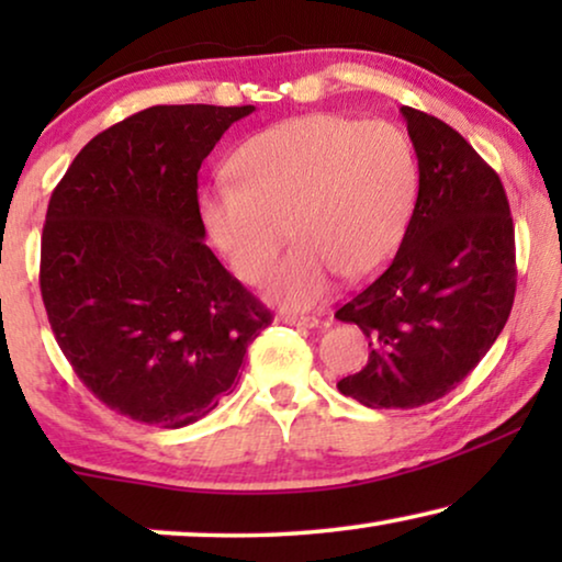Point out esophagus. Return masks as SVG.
Listing matches in <instances>:
<instances>
[{
	"mask_svg": "<svg viewBox=\"0 0 562 562\" xmlns=\"http://www.w3.org/2000/svg\"><path fill=\"white\" fill-rule=\"evenodd\" d=\"M283 325H294V327H319L317 317H310V314H281L279 317Z\"/></svg>",
	"mask_w": 562,
	"mask_h": 562,
	"instance_id": "esophagus-1",
	"label": "esophagus"
}]
</instances>
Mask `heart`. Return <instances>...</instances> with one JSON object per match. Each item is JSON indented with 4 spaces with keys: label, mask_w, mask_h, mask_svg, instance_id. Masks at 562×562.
Listing matches in <instances>:
<instances>
[{
    "label": "heart",
    "mask_w": 562,
    "mask_h": 562,
    "mask_svg": "<svg viewBox=\"0 0 562 562\" xmlns=\"http://www.w3.org/2000/svg\"><path fill=\"white\" fill-rule=\"evenodd\" d=\"M229 179L199 196L214 248L243 281L266 283L289 227L299 248L273 291L306 310L329 294L335 273L363 281L389 263L412 217L417 158L389 122L306 114L248 137L229 158Z\"/></svg>",
    "instance_id": "b5f03b06"
}]
</instances>
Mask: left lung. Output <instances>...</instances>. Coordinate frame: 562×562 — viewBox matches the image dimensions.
Returning a JSON list of instances; mask_svg holds the SVG:
<instances>
[{
	"label": "left lung",
	"mask_w": 562,
	"mask_h": 562,
	"mask_svg": "<svg viewBox=\"0 0 562 562\" xmlns=\"http://www.w3.org/2000/svg\"><path fill=\"white\" fill-rule=\"evenodd\" d=\"M419 194L394 260L335 312L368 337V363L337 381L371 409H417L458 386L491 350L517 291L502 179L432 114L402 106Z\"/></svg>",
	"instance_id": "obj_1"
}]
</instances>
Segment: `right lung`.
I'll use <instances>...</instances> for the list:
<instances>
[{
  "label": "right lung",
  "instance_id": "right-lung-1",
  "mask_svg": "<svg viewBox=\"0 0 562 562\" xmlns=\"http://www.w3.org/2000/svg\"><path fill=\"white\" fill-rule=\"evenodd\" d=\"M256 106L160 104L83 145L53 191L41 294L91 394L145 425L187 427L237 383L271 312L204 243L196 173Z\"/></svg>",
  "mask_w": 562,
  "mask_h": 562
}]
</instances>
